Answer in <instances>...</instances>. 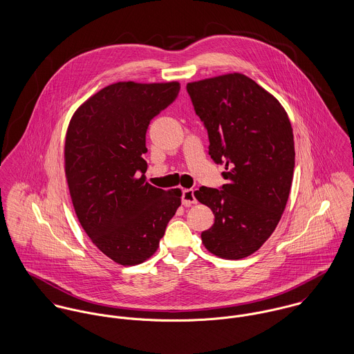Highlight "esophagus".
<instances>
[{
  "label": "esophagus",
  "instance_id": "34e87169",
  "mask_svg": "<svg viewBox=\"0 0 354 354\" xmlns=\"http://www.w3.org/2000/svg\"><path fill=\"white\" fill-rule=\"evenodd\" d=\"M182 203H183V205H186V206H190V205H194V203H196L194 192H193L192 189H186V190H183V194H182Z\"/></svg>",
  "mask_w": 354,
  "mask_h": 354
}]
</instances>
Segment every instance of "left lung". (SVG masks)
I'll return each instance as SVG.
<instances>
[{
	"mask_svg": "<svg viewBox=\"0 0 354 354\" xmlns=\"http://www.w3.org/2000/svg\"><path fill=\"white\" fill-rule=\"evenodd\" d=\"M186 88L207 130L209 155L227 169L223 190L202 186L194 192L214 214L202 243L218 258H245L274 232L289 198L295 168L290 120L270 92L241 73L193 81Z\"/></svg>",
	"mask_w": 354,
	"mask_h": 354,
	"instance_id": "8db88e82",
	"label": "left lung"
}]
</instances>
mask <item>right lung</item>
<instances>
[{
	"label": "right lung",
	"mask_w": 354,
	"mask_h": 354,
	"mask_svg": "<svg viewBox=\"0 0 354 354\" xmlns=\"http://www.w3.org/2000/svg\"><path fill=\"white\" fill-rule=\"evenodd\" d=\"M180 84L119 81L88 97L65 137V176L80 224L122 266L149 259L180 206V189L145 179V134L178 96Z\"/></svg>",
	"instance_id": "right-lung-1"
}]
</instances>
